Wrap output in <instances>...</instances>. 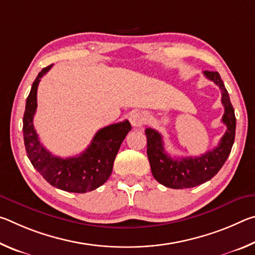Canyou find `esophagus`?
<instances>
[{
	"instance_id": "esophagus-1",
	"label": "esophagus",
	"mask_w": 255,
	"mask_h": 255,
	"mask_svg": "<svg viewBox=\"0 0 255 255\" xmlns=\"http://www.w3.org/2000/svg\"><path fill=\"white\" fill-rule=\"evenodd\" d=\"M129 120H130V124L132 125V127L139 128L143 126L145 123V116L139 111H133L131 112Z\"/></svg>"
}]
</instances>
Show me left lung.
<instances>
[{
	"label": "left lung",
	"mask_w": 255,
	"mask_h": 255,
	"mask_svg": "<svg viewBox=\"0 0 255 255\" xmlns=\"http://www.w3.org/2000/svg\"><path fill=\"white\" fill-rule=\"evenodd\" d=\"M207 79L213 81L222 91V103L224 112L222 122L226 125L227 130L224 133L217 147L197 157H175L172 158L164 149L163 137L152 128H146L147 137V156L150 170L155 180L172 189L192 188L209 181L218 173L234 144L236 118L230 96L218 72L205 71Z\"/></svg>",
	"instance_id": "8db88e82"
}]
</instances>
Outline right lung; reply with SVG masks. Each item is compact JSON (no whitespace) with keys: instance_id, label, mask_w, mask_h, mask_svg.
Returning <instances> with one entry per match:
<instances>
[{"instance_id":"add662e5","label":"right lung","mask_w":255,"mask_h":255,"mask_svg":"<svg viewBox=\"0 0 255 255\" xmlns=\"http://www.w3.org/2000/svg\"><path fill=\"white\" fill-rule=\"evenodd\" d=\"M51 66L42 68L38 74L25 102L22 128L25 152L34 169L53 187L76 193L92 191L109 179L116 155L131 126L125 120L101 128L89 147L77 156L62 158L51 154L42 146L33 127L38 84Z\"/></svg>"}]
</instances>
